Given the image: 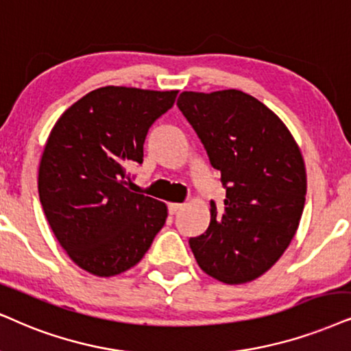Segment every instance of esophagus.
Listing matches in <instances>:
<instances>
[{"instance_id":"esophagus-1","label":"esophagus","mask_w":351,"mask_h":351,"mask_svg":"<svg viewBox=\"0 0 351 351\" xmlns=\"http://www.w3.org/2000/svg\"><path fill=\"white\" fill-rule=\"evenodd\" d=\"M183 207H184L183 204H175V202H173V204H170V206H168V212H170V215H175L176 212H180Z\"/></svg>"}]
</instances>
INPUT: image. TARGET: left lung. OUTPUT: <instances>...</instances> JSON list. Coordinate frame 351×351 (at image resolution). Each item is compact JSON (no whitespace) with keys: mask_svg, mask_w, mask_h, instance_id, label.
Masks as SVG:
<instances>
[{"mask_svg":"<svg viewBox=\"0 0 351 351\" xmlns=\"http://www.w3.org/2000/svg\"><path fill=\"white\" fill-rule=\"evenodd\" d=\"M197 132L227 189L223 212L210 202V223L189 246L215 280H256L280 259L298 230L306 168L285 123L254 97L228 88L183 92L176 101Z\"/></svg>","mask_w":351,"mask_h":351,"instance_id":"8db88e82","label":"left lung"}]
</instances>
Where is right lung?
Returning a JSON list of instances; mask_svg holds the SVG:
<instances>
[{"instance_id":"1","label":"right lung","mask_w":351,"mask_h":351,"mask_svg":"<svg viewBox=\"0 0 351 351\" xmlns=\"http://www.w3.org/2000/svg\"><path fill=\"white\" fill-rule=\"evenodd\" d=\"M178 90L106 86L58 118L38 167L43 212L74 264L113 277L143 259L168 217L167 204L132 193L128 168L143 163L150 126Z\"/></svg>"}]
</instances>
